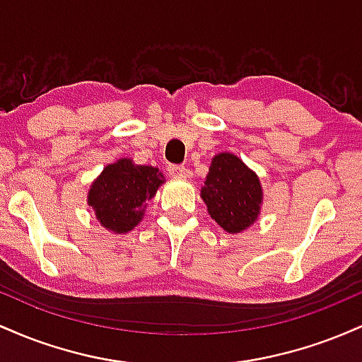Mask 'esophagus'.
<instances>
[{"label": "esophagus", "instance_id": "obj_1", "mask_svg": "<svg viewBox=\"0 0 362 362\" xmlns=\"http://www.w3.org/2000/svg\"><path fill=\"white\" fill-rule=\"evenodd\" d=\"M168 173L173 178H185L187 177V170H185V167H182V165H170Z\"/></svg>", "mask_w": 362, "mask_h": 362}]
</instances>
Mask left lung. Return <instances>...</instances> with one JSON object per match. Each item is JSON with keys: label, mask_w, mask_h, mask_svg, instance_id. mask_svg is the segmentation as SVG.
Returning <instances> with one entry per match:
<instances>
[{"label": "left lung", "mask_w": 362, "mask_h": 362, "mask_svg": "<svg viewBox=\"0 0 362 362\" xmlns=\"http://www.w3.org/2000/svg\"><path fill=\"white\" fill-rule=\"evenodd\" d=\"M262 185L255 172L233 153L213 158L201 197L207 213L228 233H240L259 218Z\"/></svg>", "instance_id": "1"}]
</instances>
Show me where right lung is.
Returning <instances> with one entry per match:
<instances>
[{"instance_id":"add662e5","label":"right lung","mask_w":362,"mask_h":362,"mask_svg":"<svg viewBox=\"0 0 362 362\" xmlns=\"http://www.w3.org/2000/svg\"><path fill=\"white\" fill-rule=\"evenodd\" d=\"M163 173L148 165L120 158L107 165L88 190V206L100 224L114 233H127L144 216L146 201L163 184Z\"/></svg>"}]
</instances>
